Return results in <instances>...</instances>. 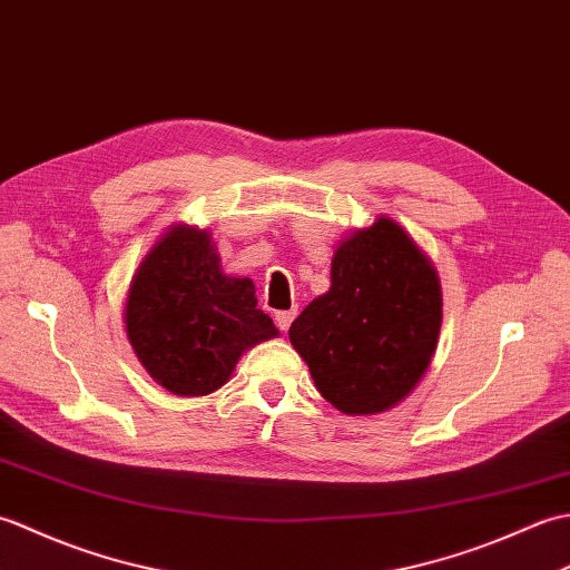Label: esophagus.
<instances>
[{
    "label": "esophagus",
    "mask_w": 570,
    "mask_h": 570,
    "mask_svg": "<svg viewBox=\"0 0 570 570\" xmlns=\"http://www.w3.org/2000/svg\"><path fill=\"white\" fill-rule=\"evenodd\" d=\"M294 318H296V308H288V311H278L274 321L278 325V331H288V328H292Z\"/></svg>",
    "instance_id": "1"
}]
</instances>
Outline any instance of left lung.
<instances>
[{
  "instance_id": "left-lung-1",
  "label": "left lung",
  "mask_w": 570,
  "mask_h": 570,
  "mask_svg": "<svg viewBox=\"0 0 570 570\" xmlns=\"http://www.w3.org/2000/svg\"><path fill=\"white\" fill-rule=\"evenodd\" d=\"M441 308L433 264L402 225L382 215L335 249L331 288L311 301L288 337L337 411L380 414L429 370Z\"/></svg>"
}]
</instances>
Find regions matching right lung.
<instances>
[{
  "label": "right lung",
  "instance_id": "add662e5",
  "mask_svg": "<svg viewBox=\"0 0 570 570\" xmlns=\"http://www.w3.org/2000/svg\"><path fill=\"white\" fill-rule=\"evenodd\" d=\"M125 325L144 370L178 396L220 390L245 350L278 335L249 278L223 274L208 229L188 225L168 229L139 264Z\"/></svg>",
  "mask_w": 570,
  "mask_h": 570
}]
</instances>
